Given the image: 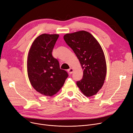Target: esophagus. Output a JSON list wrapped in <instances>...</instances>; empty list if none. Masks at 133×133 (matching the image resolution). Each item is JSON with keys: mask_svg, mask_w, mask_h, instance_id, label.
Listing matches in <instances>:
<instances>
[{"mask_svg": "<svg viewBox=\"0 0 133 133\" xmlns=\"http://www.w3.org/2000/svg\"><path fill=\"white\" fill-rule=\"evenodd\" d=\"M74 72V69L72 68H70L69 69H68V72L69 74H72Z\"/></svg>", "mask_w": 133, "mask_h": 133, "instance_id": "esophagus-1", "label": "esophagus"}]
</instances>
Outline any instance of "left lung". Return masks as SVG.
I'll return each mask as SVG.
<instances>
[{
  "label": "left lung",
  "instance_id": "obj_1",
  "mask_svg": "<svg viewBox=\"0 0 133 133\" xmlns=\"http://www.w3.org/2000/svg\"><path fill=\"white\" fill-rule=\"evenodd\" d=\"M64 39L77 56L83 69V77L76 84L87 97L101 89L107 74V64L99 43L92 35L82 30L67 34Z\"/></svg>",
  "mask_w": 133,
  "mask_h": 133
}]
</instances>
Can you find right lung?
I'll list each match as a JSON object with an SVG mask.
<instances>
[{
    "label": "right lung",
    "mask_w": 133,
    "mask_h": 133,
    "mask_svg": "<svg viewBox=\"0 0 133 133\" xmlns=\"http://www.w3.org/2000/svg\"><path fill=\"white\" fill-rule=\"evenodd\" d=\"M58 37V34H42L33 42L29 51L27 72L30 82L35 90L44 96L55 95L68 76L52 55Z\"/></svg>",
    "instance_id": "add662e5"
}]
</instances>
